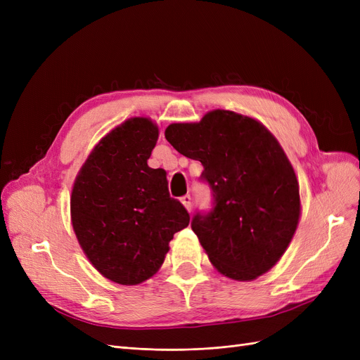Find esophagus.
Segmentation results:
<instances>
[{"label":"esophagus","mask_w":360,"mask_h":360,"mask_svg":"<svg viewBox=\"0 0 360 360\" xmlns=\"http://www.w3.org/2000/svg\"><path fill=\"white\" fill-rule=\"evenodd\" d=\"M181 204L186 207L188 212H191L192 210V198H191V195H184V197H181Z\"/></svg>","instance_id":"1"}]
</instances>
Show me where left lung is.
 Segmentation results:
<instances>
[{"instance_id":"1","label":"left lung","mask_w":360,"mask_h":360,"mask_svg":"<svg viewBox=\"0 0 360 360\" xmlns=\"http://www.w3.org/2000/svg\"><path fill=\"white\" fill-rule=\"evenodd\" d=\"M168 143L200 160L213 209L192 217V230L222 275L252 281L274 267L296 233L299 183L276 138L257 120L214 110L200 123H174Z\"/></svg>"}]
</instances>
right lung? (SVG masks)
<instances>
[{"mask_svg":"<svg viewBox=\"0 0 360 360\" xmlns=\"http://www.w3.org/2000/svg\"><path fill=\"white\" fill-rule=\"evenodd\" d=\"M158 138L150 118L126 120L93 148L72 189V225L84 254L122 285L153 276L191 219L171 198L165 169L147 165Z\"/></svg>","mask_w":360,"mask_h":360,"instance_id":"obj_1","label":"right lung"}]
</instances>
